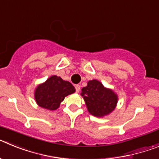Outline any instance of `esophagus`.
Masks as SVG:
<instances>
[{
    "label": "esophagus",
    "mask_w": 159,
    "mask_h": 159,
    "mask_svg": "<svg viewBox=\"0 0 159 159\" xmlns=\"http://www.w3.org/2000/svg\"><path fill=\"white\" fill-rule=\"evenodd\" d=\"M75 92L78 93V92H80V86L79 85V84H76L75 86Z\"/></svg>",
    "instance_id": "1"
}]
</instances>
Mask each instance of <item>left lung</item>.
I'll list each match as a JSON object with an SVG mask.
<instances>
[{"label":"left lung","instance_id":"left-lung-1","mask_svg":"<svg viewBox=\"0 0 159 159\" xmlns=\"http://www.w3.org/2000/svg\"><path fill=\"white\" fill-rule=\"evenodd\" d=\"M81 95L84 97L90 114L102 117L112 111L117 103V95L113 91L107 89L100 82L93 80L82 88Z\"/></svg>","mask_w":159,"mask_h":159}]
</instances>
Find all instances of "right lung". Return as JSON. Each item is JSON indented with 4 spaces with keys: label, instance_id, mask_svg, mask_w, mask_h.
Returning a JSON list of instances; mask_svg holds the SVG:
<instances>
[{
    "label": "right lung",
    "instance_id": "1",
    "mask_svg": "<svg viewBox=\"0 0 159 159\" xmlns=\"http://www.w3.org/2000/svg\"><path fill=\"white\" fill-rule=\"evenodd\" d=\"M75 91L72 84L63 80L60 77L52 75L47 81L38 86L35 92L37 104L48 110H56L67 95Z\"/></svg>",
    "mask_w": 159,
    "mask_h": 159
}]
</instances>
